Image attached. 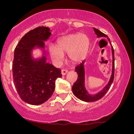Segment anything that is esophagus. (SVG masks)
I'll return each instance as SVG.
<instances>
[{
    "label": "esophagus",
    "mask_w": 134,
    "mask_h": 134,
    "mask_svg": "<svg viewBox=\"0 0 134 134\" xmlns=\"http://www.w3.org/2000/svg\"><path fill=\"white\" fill-rule=\"evenodd\" d=\"M67 72H68V70H65V69H63V70H62V71H61V73H62V76H65Z\"/></svg>",
    "instance_id": "obj_1"
}]
</instances>
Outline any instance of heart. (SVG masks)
<instances>
[{
	"label": "heart",
	"mask_w": 134,
	"mask_h": 134,
	"mask_svg": "<svg viewBox=\"0 0 134 134\" xmlns=\"http://www.w3.org/2000/svg\"><path fill=\"white\" fill-rule=\"evenodd\" d=\"M89 47V39L85 34L80 33L64 36L57 42V47L50 44L48 51L52 62L55 65H60L65 55L73 63H78L85 58Z\"/></svg>",
	"instance_id": "heart-1"
}]
</instances>
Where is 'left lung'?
<instances>
[{
  "instance_id": "1",
  "label": "left lung",
  "mask_w": 134,
  "mask_h": 134,
  "mask_svg": "<svg viewBox=\"0 0 134 134\" xmlns=\"http://www.w3.org/2000/svg\"><path fill=\"white\" fill-rule=\"evenodd\" d=\"M93 30L94 31V33L96 35L97 38H107L110 44L111 41H110L109 38L105 34L98 30V29L93 27ZM111 53H112V69H111V74L110 76V79L108 82L107 84V85L104 86L103 88L101 91H99L98 93L96 94H91L87 90L85 85V76H86V71H85V62L86 60L82 61L81 64H80L79 65H77L76 67V71L77 73L78 78L77 79L76 82L72 86V92L74 94L75 96H76L78 99H81L85 102H94L99 100L101 98H103L104 96L106 93H107L108 91L109 90L110 86H111L112 82L114 79V70H115V57H114V50L113 48L111 45Z\"/></svg>"
}]
</instances>
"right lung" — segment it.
<instances>
[{"instance_id": "obj_1", "label": "right lung", "mask_w": 134, "mask_h": 134, "mask_svg": "<svg viewBox=\"0 0 134 134\" xmlns=\"http://www.w3.org/2000/svg\"><path fill=\"white\" fill-rule=\"evenodd\" d=\"M52 35L47 27H38L26 34L14 50L13 80L23 101L32 105L46 102L54 92L55 81L61 70L47 62L45 43ZM39 49L41 57L35 58L33 50Z\"/></svg>"}]
</instances>
